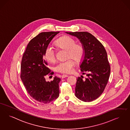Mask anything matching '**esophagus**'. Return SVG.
I'll use <instances>...</instances> for the list:
<instances>
[{
  "mask_svg": "<svg viewBox=\"0 0 130 130\" xmlns=\"http://www.w3.org/2000/svg\"><path fill=\"white\" fill-rule=\"evenodd\" d=\"M68 76V75H66V74H63L62 75V76H61V78L63 79V78L67 77Z\"/></svg>",
  "mask_w": 130,
  "mask_h": 130,
  "instance_id": "1",
  "label": "esophagus"
}]
</instances>
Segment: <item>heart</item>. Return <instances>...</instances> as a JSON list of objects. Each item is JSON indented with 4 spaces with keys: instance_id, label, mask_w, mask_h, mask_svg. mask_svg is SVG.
<instances>
[{
    "instance_id": "obj_1",
    "label": "heart",
    "mask_w": 130,
    "mask_h": 130,
    "mask_svg": "<svg viewBox=\"0 0 130 130\" xmlns=\"http://www.w3.org/2000/svg\"><path fill=\"white\" fill-rule=\"evenodd\" d=\"M55 44L57 48L67 51L66 58L71 57L77 62L83 59L85 54L84 45L81 43H76L75 40L72 38L67 36L62 37L56 41ZM44 56L48 62H55L56 53L51 46L49 45L46 48ZM72 58H69L65 61L59 62L55 67V70L62 73H71L75 65V61Z\"/></svg>"
}]
</instances>
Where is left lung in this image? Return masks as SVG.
Here are the masks:
<instances>
[{
    "instance_id": "left-lung-1",
    "label": "left lung",
    "mask_w": 130,
    "mask_h": 130,
    "mask_svg": "<svg viewBox=\"0 0 130 130\" xmlns=\"http://www.w3.org/2000/svg\"><path fill=\"white\" fill-rule=\"evenodd\" d=\"M66 33L77 37L85 48L80 67L83 74L87 73L88 77L85 80L81 76L77 78L75 96L84 102H91L103 93L109 80L110 66L107 53L103 45L89 32Z\"/></svg>"
}]
</instances>
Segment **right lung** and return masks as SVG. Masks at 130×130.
<instances>
[{"label":"right lung","mask_w":130,"mask_h":130,"mask_svg":"<svg viewBox=\"0 0 130 130\" xmlns=\"http://www.w3.org/2000/svg\"><path fill=\"white\" fill-rule=\"evenodd\" d=\"M59 33L44 32L31 39L23 54L21 64V80L29 95L38 102L47 104L57 99L59 94L60 78L55 76L47 82L45 76L53 72L47 67L43 58L45 50L52 39Z\"/></svg>","instance_id":"1"}]
</instances>
